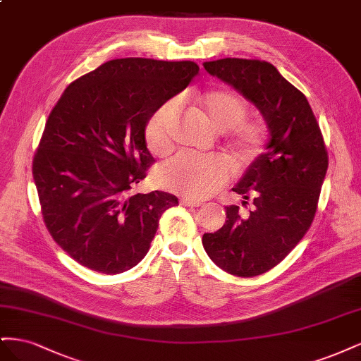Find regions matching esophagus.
Listing matches in <instances>:
<instances>
[{
	"mask_svg": "<svg viewBox=\"0 0 361 361\" xmlns=\"http://www.w3.org/2000/svg\"><path fill=\"white\" fill-rule=\"evenodd\" d=\"M180 203L185 204V206H190V207H199V206L203 204V202L191 199V197H182V199H180Z\"/></svg>",
	"mask_w": 361,
	"mask_h": 361,
	"instance_id": "esophagus-1",
	"label": "esophagus"
}]
</instances>
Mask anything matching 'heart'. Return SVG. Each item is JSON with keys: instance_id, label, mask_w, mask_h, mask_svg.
<instances>
[{"instance_id": "1", "label": "heart", "mask_w": 361, "mask_h": 361, "mask_svg": "<svg viewBox=\"0 0 361 361\" xmlns=\"http://www.w3.org/2000/svg\"><path fill=\"white\" fill-rule=\"evenodd\" d=\"M191 102L200 114L218 130H228L231 146L238 161L253 159L264 145V126L255 120H245L247 106L236 93L214 89L191 94ZM179 122V105L167 101L159 105L146 123L147 146L155 154H166L171 147V135ZM232 166L220 157H200L182 154L164 164L158 180L164 188L188 195L192 199H207L232 178Z\"/></svg>"}]
</instances>
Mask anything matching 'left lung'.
I'll return each instance as SVG.
<instances>
[{"label":"left lung","mask_w":361,"mask_h":361,"mask_svg":"<svg viewBox=\"0 0 361 361\" xmlns=\"http://www.w3.org/2000/svg\"><path fill=\"white\" fill-rule=\"evenodd\" d=\"M204 69L253 102L268 125L265 152L250 164L233 191L239 206H226V224L202 238L216 267L238 277H255L274 268L295 248L314 218L329 155L305 96L271 63L223 59Z\"/></svg>","instance_id":"8db88e82"}]
</instances>
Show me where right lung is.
<instances>
[{
    "label": "right lung",
    "mask_w": 361,
    "mask_h": 361,
    "mask_svg": "<svg viewBox=\"0 0 361 361\" xmlns=\"http://www.w3.org/2000/svg\"><path fill=\"white\" fill-rule=\"evenodd\" d=\"M199 73L194 61L117 59L73 81L48 117L32 159L43 221L82 267L118 274L150 248L178 197L129 194L154 162L146 123Z\"/></svg>",
    "instance_id": "add662e5"
}]
</instances>
